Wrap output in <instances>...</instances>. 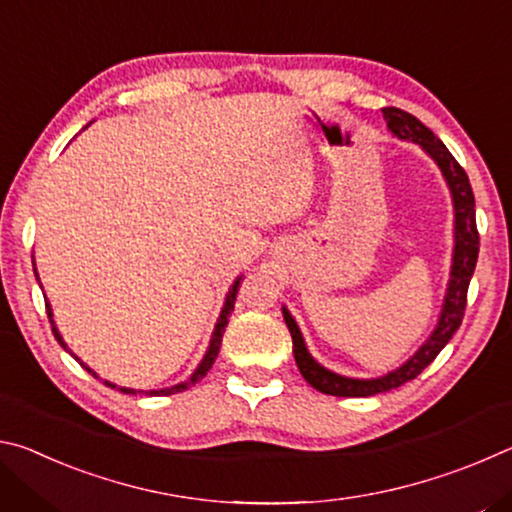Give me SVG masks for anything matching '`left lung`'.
<instances>
[{
    "label": "left lung",
    "mask_w": 512,
    "mask_h": 512,
    "mask_svg": "<svg viewBox=\"0 0 512 512\" xmlns=\"http://www.w3.org/2000/svg\"><path fill=\"white\" fill-rule=\"evenodd\" d=\"M384 119L388 124V131L400 140H411L422 146V151L438 164L443 171V178L452 192L454 203V255H452V273H449L447 293L443 300V311H440L438 325L433 329L427 341L420 345V350L413 357L402 363L384 377L377 379H352L336 375V372L327 370L311 357L305 339L296 320L289 314L287 307H282L284 320L293 339V357L300 368V375L307 379L316 391L325 395L336 397H370L377 393L393 391V388L406 384L420 375V372L429 366V363L438 357V352L445 348L452 339L454 332L463 323L465 305H467V287H470L476 257H479V230H476V210H474V194L470 187V178H467L465 169L456 162L447 146L433 135L427 126L422 124L418 117L409 115L400 108H381Z\"/></svg>",
    "instance_id": "1"
}]
</instances>
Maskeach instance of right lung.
Returning a JSON list of instances; mask_svg holds the SVG:
<instances>
[{"label":"right lung","instance_id":"add662e5","mask_svg":"<svg viewBox=\"0 0 512 512\" xmlns=\"http://www.w3.org/2000/svg\"><path fill=\"white\" fill-rule=\"evenodd\" d=\"M38 275V273H36ZM239 282H241V277H237L235 280V284H232L230 287V291H228V296H225V302H223V309H221V316H219V320H216V327H214V332H212V341H210V348H207V352H205V357H203V361L198 363V368L192 372V377H189L187 381H180V384H176V386H171V388H160V391H135V388H124V386H117V384H110V381H103V384L106 386H110V388H117V391H121V393H126V395H137V393H144V395H155V397H162V395H173V393H183V391H187L189 386H194L196 381H201L207 372H210V368H212V363L216 361V357H219V348H221V339H223V332H225V325H228V318H230V314H232V309H235V300H237V289H239ZM45 305H47V316H49V323H51V332H54V336H56V341L63 345V348L67 350V343L63 341V336H60V332H58V327H56V323H54V314H51V305L49 302L45 300ZM69 352V350H67ZM72 357L76 359V361H81L79 357H76V354H72ZM81 366L88 370V372H92L94 377H99L97 372H94L92 368H88L85 366V363L81 361Z\"/></svg>","mask_w":512,"mask_h":512}]
</instances>
